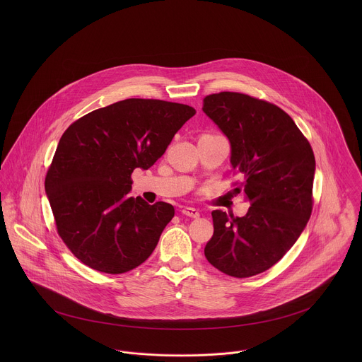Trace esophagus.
Masks as SVG:
<instances>
[{"label":"esophagus","instance_id":"1","mask_svg":"<svg viewBox=\"0 0 362 362\" xmlns=\"http://www.w3.org/2000/svg\"><path fill=\"white\" fill-rule=\"evenodd\" d=\"M182 214H185L188 217H192V218H198L199 217V210L195 209V207H184Z\"/></svg>","mask_w":362,"mask_h":362}]
</instances>
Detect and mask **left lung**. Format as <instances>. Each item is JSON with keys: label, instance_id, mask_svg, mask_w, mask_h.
I'll use <instances>...</instances> for the list:
<instances>
[{"label": "left lung", "instance_id": "8db88e82", "mask_svg": "<svg viewBox=\"0 0 362 362\" xmlns=\"http://www.w3.org/2000/svg\"><path fill=\"white\" fill-rule=\"evenodd\" d=\"M204 112L227 136L230 163L251 207L243 217L213 210L205 247L210 264L233 277L259 274L283 258L312 211L315 157L293 118L274 104L235 92L204 99Z\"/></svg>", "mask_w": 362, "mask_h": 362}]
</instances>
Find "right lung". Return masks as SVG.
<instances>
[{
  "label": "right lung",
  "instance_id": "add662e5",
  "mask_svg": "<svg viewBox=\"0 0 362 362\" xmlns=\"http://www.w3.org/2000/svg\"><path fill=\"white\" fill-rule=\"evenodd\" d=\"M195 112L187 104L127 99L64 132L45 188L58 234L82 263L119 274L152 255L174 207L128 197L131 174L152 167Z\"/></svg>",
  "mask_w": 362,
  "mask_h": 362
}]
</instances>
